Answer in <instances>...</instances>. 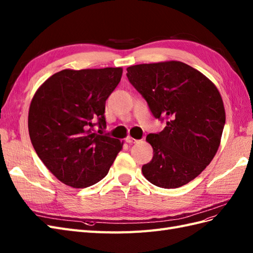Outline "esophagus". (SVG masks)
<instances>
[{
    "mask_svg": "<svg viewBox=\"0 0 253 253\" xmlns=\"http://www.w3.org/2000/svg\"><path fill=\"white\" fill-rule=\"evenodd\" d=\"M126 141L127 143H129V145H131V143H135V142H137V140L134 139V138H132V137H129V136H128V137H126Z\"/></svg>",
    "mask_w": 253,
    "mask_h": 253,
    "instance_id": "34e87169",
    "label": "esophagus"
}]
</instances>
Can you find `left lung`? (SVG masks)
Segmentation results:
<instances>
[{"label":"left lung","mask_w":253,"mask_h":253,"mask_svg":"<svg viewBox=\"0 0 253 253\" xmlns=\"http://www.w3.org/2000/svg\"><path fill=\"white\" fill-rule=\"evenodd\" d=\"M126 77L156 119L166 121L147 140L153 158L141 168L155 186L176 188L199 175L215 156L226 124L216 86L181 61L128 67Z\"/></svg>","instance_id":"obj_1"}]
</instances>
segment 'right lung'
<instances>
[{"label": "right lung", "instance_id": "obj_1", "mask_svg": "<svg viewBox=\"0 0 253 253\" xmlns=\"http://www.w3.org/2000/svg\"><path fill=\"white\" fill-rule=\"evenodd\" d=\"M122 68L61 70L38 88L29 111V132L39 159L74 188L98 183L122 148L104 134L105 102Z\"/></svg>", "mask_w": 253, "mask_h": 253}]
</instances>
